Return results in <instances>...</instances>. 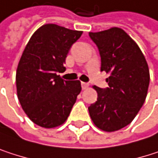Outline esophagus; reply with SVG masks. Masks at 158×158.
<instances>
[{
	"instance_id": "34e87169",
	"label": "esophagus",
	"mask_w": 158,
	"mask_h": 158,
	"mask_svg": "<svg viewBox=\"0 0 158 158\" xmlns=\"http://www.w3.org/2000/svg\"><path fill=\"white\" fill-rule=\"evenodd\" d=\"M81 85H82V88H83V90H85V89H87V88H88V86H89V85H88V84H86V83H84V82H82V83H81Z\"/></svg>"
}]
</instances>
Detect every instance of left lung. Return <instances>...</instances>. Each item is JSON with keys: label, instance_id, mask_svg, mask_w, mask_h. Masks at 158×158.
I'll return each mask as SVG.
<instances>
[{"label": "left lung", "instance_id": "obj_1", "mask_svg": "<svg viewBox=\"0 0 158 158\" xmlns=\"http://www.w3.org/2000/svg\"><path fill=\"white\" fill-rule=\"evenodd\" d=\"M98 48L101 71L110 74L109 87L96 85L98 100L88 108L94 124L108 132L130 124L143 105L150 81L147 61L137 43L123 29L89 32Z\"/></svg>", "mask_w": 158, "mask_h": 158}]
</instances>
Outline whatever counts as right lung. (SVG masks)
<instances>
[{"label": "right lung", "mask_w": 158, "mask_h": 158, "mask_svg": "<svg viewBox=\"0 0 158 158\" xmlns=\"http://www.w3.org/2000/svg\"><path fill=\"white\" fill-rule=\"evenodd\" d=\"M83 31L46 24L32 35L19 60L15 81L23 110L35 124L46 129L62 125L82 87L79 80L65 81L57 73L72 45Z\"/></svg>", "instance_id": "right-lung-1"}]
</instances>
